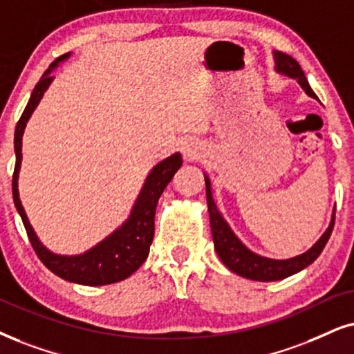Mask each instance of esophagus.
Wrapping results in <instances>:
<instances>
[{"label": "esophagus", "instance_id": "obj_1", "mask_svg": "<svg viewBox=\"0 0 354 354\" xmlns=\"http://www.w3.org/2000/svg\"><path fill=\"white\" fill-rule=\"evenodd\" d=\"M181 153L185 156V160H194L201 155V149L198 144H194V142H185V144L181 145Z\"/></svg>", "mask_w": 354, "mask_h": 354}]
</instances>
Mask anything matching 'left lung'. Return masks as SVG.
Masks as SVG:
<instances>
[{
  "label": "left lung",
  "mask_w": 354,
  "mask_h": 354,
  "mask_svg": "<svg viewBox=\"0 0 354 354\" xmlns=\"http://www.w3.org/2000/svg\"><path fill=\"white\" fill-rule=\"evenodd\" d=\"M276 60V71L283 73L286 77L297 80L299 84L306 89L308 96L315 97V93L308 86V82L304 75L301 65L297 64L290 55H286L283 52H274ZM205 196H207V207H209V217H210V230H212L214 247L218 258L222 263L229 268L230 271L236 272L241 277L253 281H279L284 277H289L296 272L302 271L310 263H314L322 250L325 248L326 241H328L330 235H332L333 223H335V210L332 216V222H330L328 229L325 234L320 236L319 241L312 247L308 252L299 254L296 258L289 259H271L259 257V254L250 252L241 241L236 239L234 232L230 230L229 223L223 221L221 212L217 210V205L212 199V192H210V181L205 176Z\"/></svg>",
  "instance_id": "1"
}]
</instances>
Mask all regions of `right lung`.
Wrapping results in <instances>:
<instances>
[{"label":"right lung","mask_w":354,"mask_h":354,"mask_svg":"<svg viewBox=\"0 0 354 354\" xmlns=\"http://www.w3.org/2000/svg\"><path fill=\"white\" fill-rule=\"evenodd\" d=\"M68 55L70 53H65V55L58 57L55 62H52L50 66L46 70V73L40 78V82L35 84L28 106H26L24 113H22L19 122L16 125V167L15 174H12V198H15L16 209L22 218V223H24L34 252L37 253L40 261L53 274H57L65 281H70V283L83 286L113 284L119 283V281L131 276L132 272H136L142 266V263L145 261L147 257H149L150 245L155 234L156 203H158L160 196H162L168 183L173 180L174 173L180 169L183 160L180 153H174L151 169L127 221L114 234H111L101 243H97L95 248L88 250L83 254H77V257H62V254L48 252L39 241L37 235H35L34 229L28 221V216H26L24 207H22L19 192H17V174H19L21 168V144L26 124H28L30 114L37 107L39 101L42 100L48 84L52 83V70Z\"/></svg>","instance_id":"right-lung-1"}]
</instances>
